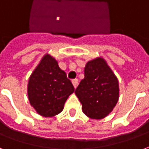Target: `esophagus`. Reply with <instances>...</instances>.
<instances>
[{"label": "esophagus", "mask_w": 149, "mask_h": 149, "mask_svg": "<svg viewBox=\"0 0 149 149\" xmlns=\"http://www.w3.org/2000/svg\"><path fill=\"white\" fill-rule=\"evenodd\" d=\"M72 84H73L74 87L76 89L78 85H79V80L78 79H74V80H72Z\"/></svg>", "instance_id": "obj_1"}]
</instances>
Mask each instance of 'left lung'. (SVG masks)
Listing matches in <instances>:
<instances>
[{
    "label": "left lung",
    "mask_w": 149,
    "mask_h": 149,
    "mask_svg": "<svg viewBox=\"0 0 149 149\" xmlns=\"http://www.w3.org/2000/svg\"><path fill=\"white\" fill-rule=\"evenodd\" d=\"M84 79L75 90L82 112L91 119L100 120L110 113L119 98L118 78L103 58L87 62Z\"/></svg>",
    "instance_id": "left-lung-1"
}]
</instances>
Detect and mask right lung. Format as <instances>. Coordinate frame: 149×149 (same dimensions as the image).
Here are the masks:
<instances>
[{
    "instance_id": "1",
    "label": "right lung",
    "mask_w": 149,
    "mask_h": 149,
    "mask_svg": "<svg viewBox=\"0 0 149 149\" xmlns=\"http://www.w3.org/2000/svg\"><path fill=\"white\" fill-rule=\"evenodd\" d=\"M74 88L61 70L58 62L46 54L31 73L28 83L31 106L43 117H54L61 113L64 103Z\"/></svg>"
}]
</instances>
